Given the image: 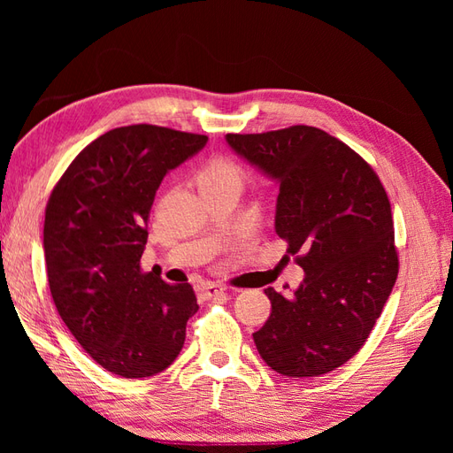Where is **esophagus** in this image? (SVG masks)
I'll list each match as a JSON object with an SVG mask.
<instances>
[{
	"instance_id": "obj_1",
	"label": "esophagus",
	"mask_w": 453,
	"mask_h": 453,
	"mask_svg": "<svg viewBox=\"0 0 453 453\" xmlns=\"http://www.w3.org/2000/svg\"><path fill=\"white\" fill-rule=\"evenodd\" d=\"M198 293L203 298H213V296H219V295H225V287L217 285V283H202L198 287Z\"/></svg>"
}]
</instances>
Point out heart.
I'll use <instances>...</instances> for the list:
<instances>
[{"instance_id": "b5f03b06", "label": "heart", "mask_w": 453, "mask_h": 453, "mask_svg": "<svg viewBox=\"0 0 453 453\" xmlns=\"http://www.w3.org/2000/svg\"><path fill=\"white\" fill-rule=\"evenodd\" d=\"M242 180H243L242 168L236 162H232L228 158H213L211 162L205 164L198 175L200 188H211V187L226 185V183L242 185Z\"/></svg>"}]
</instances>
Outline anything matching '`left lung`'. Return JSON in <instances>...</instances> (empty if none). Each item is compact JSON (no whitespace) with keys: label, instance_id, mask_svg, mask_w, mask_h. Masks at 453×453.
Masks as SVG:
<instances>
[{"label":"left lung","instance_id":"8db88e82","mask_svg":"<svg viewBox=\"0 0 453 453\" xmlns=\"http://www.w3.org/2000/svg\"><path fill=\"white\" fill-rule=\"evenodd\" d=\"M225 140L280 185L276 234L304 270L291 296L265 289L272 313L253 333L255 346L283 376L331 372L363 348L399 273L386 188L353 149L319 128Z\"/></svg>","mask_w":453,"mask_h":453}]
</instances>
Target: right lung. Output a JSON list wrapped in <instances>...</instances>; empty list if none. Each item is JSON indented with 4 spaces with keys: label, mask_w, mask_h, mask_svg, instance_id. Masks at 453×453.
Returning a JSON list of instances; mask_svg holds the SVG:
<instances>
[{
    "label": "right lung",
    "mask_w": 453,
    "mask_h": 453,
    "mask_svg": "<svg viewBox=\"0 0 453 453\" xmlns=\"http://www.w3.org/2000/svg\"><path fill=\"white\" fill-rule=\"evenodd\" d=\"M205 143V135L153 125L109 130L81 150L49 198L43 250L54 306L90 357L117 376L168 368L198 311L193 287L143 273L140 260L164 175Z\"/></svg>",
    "instance_id": "1"
}]
</instances>
